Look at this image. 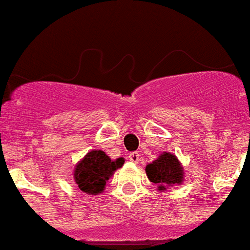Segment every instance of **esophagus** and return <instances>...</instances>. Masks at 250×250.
Segmentation results:
<instances>
[{
	"label": "esophagus",
	"instance_id": "1",
	"mask_svg": "<svg viewBox=\"0 0 250 250\" xmlns=\"http://www.w3.org/2000/svg\"><path fill=\"white\" fill-rule=\"evenodd\" d=\"M127 158H129V161L133 162V163H138V162H139V154H138L136 151H134V153H130V154L127 155Z\"/></svg>",
	"mask_w": 250,
	"mask_h": 250
}]
</instances>
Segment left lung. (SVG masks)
Segmentation results:
<instances>
[{
	"label": "left lung",
	"mask_w": 250,
	"mask_h": 250,
	"mask_svg": "<svg viewBox=\"0 0 250 250\" xmlns=\"http://www.w3.org/2000/svg\"><path fill=\"white\" fill-rule=\"evenodd\" d=\"M146 173L148 180L157 185L159 192H164L174 185H182L185 181L182 163L176 155L168 151H164L151 163L146 164Z\"/></svg>",
	"instance_id": "1"
}]
</instances>
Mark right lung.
<instances>
[{
  "label": "right lung",
  "mask_w": 250,
  "mask_h": 250,
  "mask_svg": "<svg viewBox=\"0 0 250 250\" xmlns=\"http://www.w3.org/2000/svg\"><path fill=\"white\" fill-rule=\"evenodd\" d=\"M125 159H111L104 151L93 149L76 164L73 178L81 191L86 195H99L104 192L106 183L115 170L123 167Z\"/></svg>",
  "instance_id": "add662e5"
}]
</instances>
